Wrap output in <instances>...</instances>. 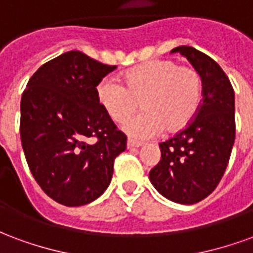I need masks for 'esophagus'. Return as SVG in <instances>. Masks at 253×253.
<instances>
[{
    "label": "esophagus",
    "mask_w": 253,
    "mask_h": 253,
    "mask_svg": "<svg viewBox=\"0 0 253 253\" xmlns=\"http://www.w3.org/2000/svg\"><path fill=\"white\" fill-rule=\"evenodd\" d=\"M143 145V142H139V141H135V139H128L127 141V148L134 149V148H141Z\"/></svg>",
    "instance_id": "34e87169"
}]
</instances>
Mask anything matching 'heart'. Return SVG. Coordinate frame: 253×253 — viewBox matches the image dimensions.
Wrapping results in <instances>:
<instances>
[{"instance_id":"heart-1","label":"heart","mask_w":253,"mask_h":253,"mask_svg":"<svg viewBox=\"0 0 253 253\" xmlns=\"http://www.w3.org/2000/svg\"><path fill=\"white\" fill-rule=\"evenodd\" d=\"M96 93L100 105L116 123L126 122L141 103L145 112L127 122L125 130L145 138L163 128L169 134L184 130L201 108L203 84L195 67L156 59L127 70L123 85L103 80Z\"/></svg>"}]
</instances>
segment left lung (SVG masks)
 <instances>
[{
  "mask_svg": "<svg viewBox=\"0 0 253 253\" xmlns=\"http://www.w3.org/2000/svg\"><path fill=\"white\" fill-rule=\"evenodd\" d=\"M201 74L203 99L195 119L160 143L161 160L149 172L160 194L176 203L194 205L215 190L228 167L234 137V92L214 59L190 46L176 47Z\"/></svg>",
  "mask_w": 253,
  "mask_h": 253,
  "instance_id": "1",
  "label": "left lung"
}]
</instances>
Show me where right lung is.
I'll use <instances>...</instances> for the list:
<instances>
[{
	"label": "right lung",
	"instance_id": "obj_1",
	"mask_svg": "<svg viewBox=\"0 0 253 253\" xmlns=\"http://www.w3.org/2000/svg\"><path fill=\"white\" fill-rule=\"evenodd\" d=\"M81 51L42 65L21 96L20 137L36 183L69 207L88 205L110 186L127 137L100 105L96 86L115 70ZM96 137L94 144L86 143Z\"/></svg>",
	"mask_w": 253,
	"mask_h": 253
}]
</instances>
